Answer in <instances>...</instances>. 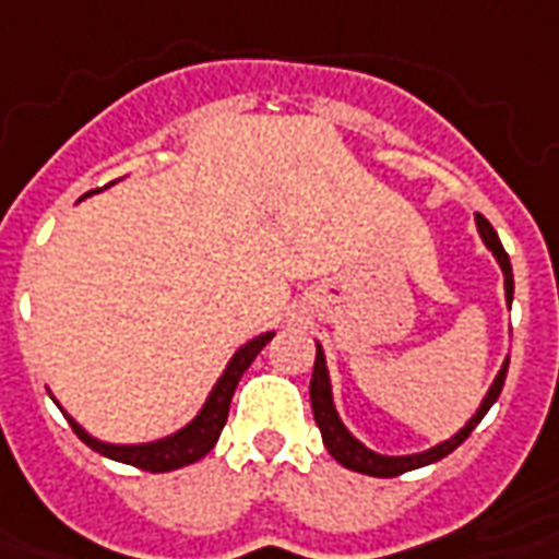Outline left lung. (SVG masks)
Here are the masks:
<instances>
[{"mask_svg":"<svg viewBox=\"0 0 559 559\" xmlns=\"http://www.w3.org/2000/svg\"><path fill=\"white\" fill-rule=\"evenodd\" d=\"M475 224H478V233H481L484 245L493 251L497 257L499 269H502V275H506V299H514V278H511V263H509V253L502 248V241H499L497 229L484 221L481 214H475ZM506 372H509V360L502 362V369L493 378V384L487 390V396L478 405V412L466 420V427L456 429L454 436L448 439V442H439L436 448H429V451H420V454H405V456H384V454H374L369 451L366 444L357 442L347 427L342 424V417L335 412L333 405V388H330V372H326V357H323V350L318 345V357H314V372H311V412H314V424L320 427V436H323V444H326V451L350 472H362V475H372V478H396L402 472H412L420 469V466H429V463H436V460H442L448 456L454 448L469 439V432L478 424H481V417L490 412V405L499 400V393H502V384H506Z\"/></svg>","mask_w":559,"mask_h":559,"instance_id":"obj_1","label":"left lung"}]
</instances>
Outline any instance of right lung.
Instances as JSON below:
<instances>
[{
    "mask_svg": "<svg viewBox=\"0 0 559 559\" xmlns=\"http://www.w3.org/2000/svg\"><path fill=\"white\" fill-rule=\"evenodd\" d=\"M275 333H263L251 338L248 345H241L233 360L226 362L224 374L217 378V384L209 393L205 405L199 408V415L181 427L178 432H171L166 439H157V442H144V444H108L93 439L87 429L75 424L72 417L66 415V420L72 424V429L78 432V439L84 444H90L93 451H99L103 456H111L117 463H127V466H135V469L144 472H171L181 469V466H190L202 456L212 451L217 439H221V429H224L226 417H229V402H233V393H236V384L245 374V369L251 366L253 357L269 345V338Z\"/></svg>",
    "mask_w": 559,
    "mask_h": 559,
    "instance_id": "right-lung-1",
    "label": "right lung"
}]
</instances>
